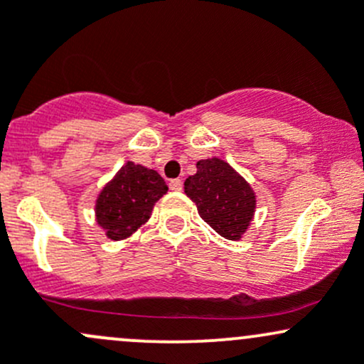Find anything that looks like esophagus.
<instances>
[{"mask_svg": "<svg viewBox=\"0 0 364 364\" xmlns=\"http://www.w3.org/2000/svg\"><path fill=\"white\" fill-rule=\"evenodd\" d=\"M168 186H170L171 191H182L183 182L181 181V178H173V181H170V183H168Z\"/></svg>", "mask_w": 364, "mask_h": 364, "instance_id": "obj_1", "label": "esophagus"}]
</instances>
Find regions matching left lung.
<instances>
[{
    "label": "left lung",
    "instance_id": "1",
    "mask_svg": "<svg viewBox=\"0 0 364 364\" xmlns=\"http://www.w3.org/2000/svg\"><path fill=\"white\" fill-rule=\"evenodd\" d=\"M196 175L183 183L198 213L225 240H240L255 212V194L243 177L218 158L198 161Z\"/></svg>",
    "mask_w": 364,
    "mask_h": 364
}]
</instances>
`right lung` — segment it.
<instances>
[{"label": "right lung", "mask_w": 364, "mask_h": 364, "mask_svg": "<svg viewBox=\"0 0 364 364\" xmlns=\"http://www.w3.org/2000/svg\"><path fill=\"white\" fill-rule=\"evenodd\" d=\"M166 191L158 171L128 161L97 199V222L111 240L128 237L149 220L152 206Z\"/></svg>", "instance_id": "obj_1"}]
</instances>
